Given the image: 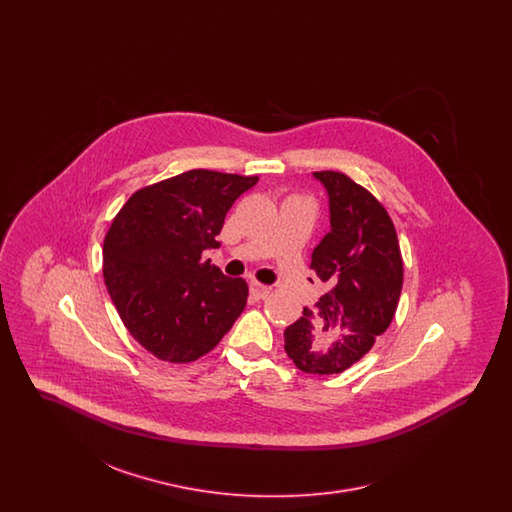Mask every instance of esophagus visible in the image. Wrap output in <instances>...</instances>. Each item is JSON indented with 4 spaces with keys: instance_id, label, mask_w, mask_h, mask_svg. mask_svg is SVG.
<instances>
[{
    "instance_id": "34e87169",
    "label": "esophagus",
    "mask_w": 512,
    "mask_h": 512,
    "mask_svg": "<svg viewBox=\"0 0 512 512\" xmlns=\"http://www.w3.org/2000/svg\"><path fill=\"white\" fill-rule=\"evenodd\" d=\"M249 292L253 293V297H257V299H265L268 293H270V288L259 284V282H251L249 284Z\"/></svg>"
}]
</instances>
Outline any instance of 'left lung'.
Listing matches in <instances>:
<instances>
[{
    "mask_svg": "<svg viewBox=\"0 0 512 512\" xmlns=\"http://www.w3.org/2000/svg\"><path fill=\"white\" fill-rule=\"evenodd\" d=\"M326 188L330 232L311 255V268L328 284L313 309L286 328V353L309 374H340L372 349L395 315L403 259L384 205L334 171L313 172Z\"/></svg>",
    "mask_w": 512,
    "mask_h": 512,
    "instance_id": "1",
    "label": "left lung"
}]
</instances>
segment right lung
Listing matches in <instances>:
<instances>
[{"label": "right lung", "mask_w": 512, "mask_h": 512, "mask_svg": "<svg viewBox=\"0 0 512 512\" xmlns=\"http://www.w3.org/2000/svg\"><path fill=\"white\" fill-rule=\"evenodd\" d=\"M259 176L194 169L122 205L103 242V278L132 338L169 363L209 353L242 315L244 278L203 261L228 209Z\"/></svg>", "instance_id": "add662e5"}]
</instances>
